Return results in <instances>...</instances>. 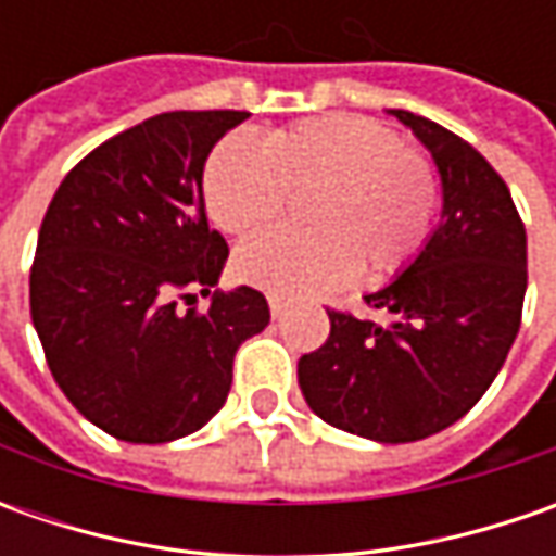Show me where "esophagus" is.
<instances>
[{
	"mask_svg": "<svg viewBox=\"0 0 556 556\" xmlns=\"http://www.w3.org/2000/svg\"><path fill=\"white\" fill-rule=\"evenodd\" d=\"M268 312H271V318H285L288 315V303H281L278 296H268Z\"/></svg>",
	"mask_w": 556,
	"mask_h": 556,
	"instance_id": "1",
	"label": "esophagus"
}]
</instances>
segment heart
I'll return each mask as SVG.
<instances>
[{"label":"heart","instance_id":"heart-1","mask_svg":"<svg viewBox=\"0 0 556 556\" xmlns=\"http://www.w3.org/2000/svg\"><path fill=\"white\" fill-rule=\"evenodd\" d=\"M290 194L309 198L312 231H268L235 253V275L281 300H309L405 268L427 244L439 203L433 163L383 123L355 114L306 119L256 141L225 136L203 169V201L225 235L275 223Z\"/></svg>","mask_w":556,"mask_h":556}]
</instances>
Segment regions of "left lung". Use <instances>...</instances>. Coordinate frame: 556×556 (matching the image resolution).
Masks as SVG:
<instances>
[{"mask_svg": "<svg viewBox=\"0 0 556 556\" xmlns=\"http://www.w3.org/2000/svg\"><path fill=\"white\" fill-rule=\"evenodd\" d=\"M390 114L437 163L442 216L415 260L365 296L380 318L328 312L331 337L296 377L325 424L395 445L452 427L502 371L523 315L526 228L473 144L412 111Z\"/></svg>", "mask_w": 556, "mask_h": 556, "instance_id": "left-lung-1", "label": "left lung"}]
</instances>
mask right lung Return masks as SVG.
<instances>
[{
	"label": "right lung",
	"instance_id": "obj_1",
	"mask_svg": "<svg viewBox=\"0 0 556 556\" xmlns=\"http://www.w3.org/2000/svg\"><path fill=\"white\" fill-rule=\"evenodd\" d=\"M244 111H169L86 154L36 241L30 315L54 383L123 442H173L225 405L238 346L268 325L260 290H219L203 163ZM211 309L190 306L197 293ZM189 309L179 311L178 300Z\"/></svg>",
	"mask_w": 556,
	"mask_h": 556
}]
</instances>
